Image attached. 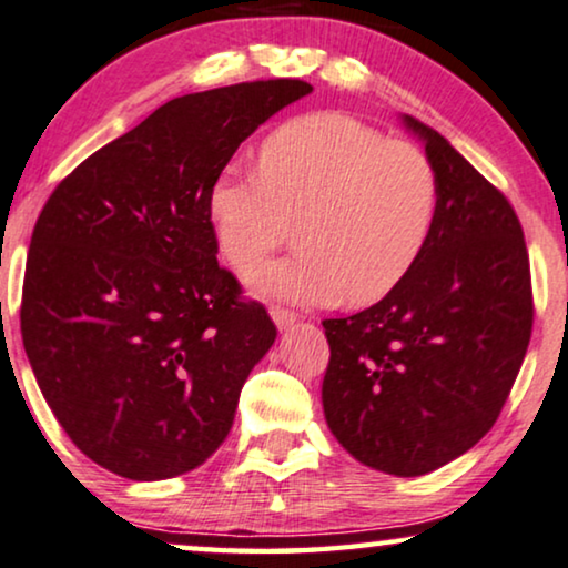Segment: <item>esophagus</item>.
I'll return each instance as SVG.
<instances>
[{
	"label": "esophagus",
	"instance_id": "34e87169",
	"mask_svg": "<svg viewBox=\"0 0 568 568\" xmlns=\"http://www.w3.org/2000/svg\"><path fill=\"white\" fill-rule=\"evenodd\" d=\"M270 314H272V320H275V325H277L280 329L291 327L293 322H296V314L288 312V308H283V306H272Z\"/></svg>",
	"mask_w": 568,
	"mask_h": 568
}]
</instances>
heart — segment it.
<instances>
[{
	"label": "heart",
	"mask_w": 568,
	"mask_h": 568,
	"mask_svg": "<svg viewBox=\"0 0 568 568\" xmlns=\"http://www.w3.org/2000/svg\"><path fill=\"white\" fill-rule=\"evenodd\" d=\"M440 181L425 149L341 112L296 118L260 146V172L227 168L206 193L222 260L246 275L291 241L298 251L254 275L264 296L304 306L375 304L433 239Z\"/></svg>",
	"instance_id": "obj_1"
}]
</instances>
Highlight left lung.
Returning a JSON list of instances; mask_svg holds the SVG:
<instances>
[{"mask_svg": "<svg viewBox=\"0 0 568 568\" xmlns=\"http://www.w3.org/2000/svg\"><path fill=\"white\" fill-rule=\"evenodd\" d=\"M440 181L425 254L396 291L325 320L327 427L356 462L419 477L483 440L519 375L535 304L511 201L414 118Z\"/></svg>", "mask_w": 568, "mask_h": 568, "instance_id": "left-lung-1", "label": "left lung"}]
</instances>
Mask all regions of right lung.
Masks as SVG:
<instances>
[{
	"label": "right lung",
	"mask_w": 568,
	"mask_h": 568,
	"mask_svg": "<svg viewBox=\"0 0 568 568\" xmlns=\"http://www.w3.org/2000/svg\"><path fill=\"white\" fill-rule=\"evenodd\" d=\"M308 91L270 78L172 99L78 164L36 220L28 362L70 440L114 475H185L231 433L277 327L217 264L206 193L235 149Z\"/></svg>",
	"instance_id": "add662e5"
}]
</instances>
